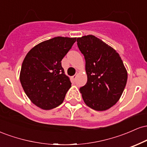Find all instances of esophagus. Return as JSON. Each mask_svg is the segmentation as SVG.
Instances as JSON below:
<instances>
[{
    "instance_id": "obj_1",
    "label": "esophagus",
    "mask_w": 147,
    "mask_h": 147,
    "mask_svg": "<svg viewBox=\"0 0 147 147\" xmlns=\"http://www.w3.org/2000/svg\"><path fill=\"white\" fill-rule=\"evenodd\" d=\"M77 75H78V74H77V73H76L75 75H74V76H72V79H73V80H74V81H75V79H76V77H77Z\"/></svg>"
}]
</instances>
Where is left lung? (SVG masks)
<instances>
[{
    "label": "left lung",
    "mask_w": 147,
    "mask_h": 147,
    "mask_svg": "<svg viewBox=\"0 0 147 147\" xmlns=\"http://www.w3.org/2000/svg\"><path fill=\"white\" fill-rule=\"evenodd\" d=\"M86 61L87 83L79 88L88 106L106 111L118 102L127 82V72L119 54L93 35L77 39Z\"/></svg>",
    "instance_id": "1"
}]
</instances>
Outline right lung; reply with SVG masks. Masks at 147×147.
<instances>
[{"label": "right lung", "mask_w": 147, "mask_h": 147, "mask_svg": "<svg viewBox=\"0 0 147 147\" xmlns=\"http://www.w3.org/2000/svg\"><path fill=\"white\" fill-rule=\"evenodd\" d=\"M75 41L76 38L55 37L38 43L25 56L20 81L25 94L38 107L50 110L63 102L72 84L61 60Z\"/></svg>", "instance_id": "obj_1"}]
</instances>
